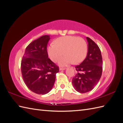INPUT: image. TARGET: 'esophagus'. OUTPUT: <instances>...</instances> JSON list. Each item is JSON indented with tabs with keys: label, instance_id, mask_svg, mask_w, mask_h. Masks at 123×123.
Wrapping results in <instances>:
<instances>
[{
	"label": "esophagus",
	"instance_id": "esophagus-1",
	"mask_svg": "<svg viewBox=\"0 0 123 123\" xmlns=\"http://www.w3.org/2000/svg\"><path fill=\"white\" fill-rule=\"evenodd\" d=\"M65 69H66L65 68H60L59 70H60V71H62V70H64Z\"/></svg>",
	"mask_w": 123,
	"mask_h": 123
}]
</instances>
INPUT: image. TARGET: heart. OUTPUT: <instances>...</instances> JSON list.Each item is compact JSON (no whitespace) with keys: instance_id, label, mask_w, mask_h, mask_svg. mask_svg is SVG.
<instances>
[{"instance_id":"heart-1","label":"heart","mask_w":123,"mask_h":123,"mask_svg":"<svg viewBox=\"0 0 123 123\" xmlns=\"http://www.w3.org/2000/svg\"><path fill=\"white\" fill-rule=\"evenodd\" d=\"M48 52L52 61L60 60V66L64 67L73 63L79 64L83 61L87 54V44L83 38L76 36H66L59 37L54 41V44L49 46Z\"/></svg>"}]
</instances>
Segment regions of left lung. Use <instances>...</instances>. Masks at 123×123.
Wrapping results in <instances>:
<instances>
[{"label": "left lung", "mask_w": 123, "mask_h": 123, "mask_svg": "<svg viewBox=\"0 0 123 123\" xmlns=\"http://www.w3.org/2000/svg\"><path fill=\"white\" fill-rule=\"evenodd\" d=\"M88 53L81 63L75 67L77 74L73 78L72 83L74 89L80 93L92 90L100 80L103 71V59L98 46L89 37Z\"/></svg>", "instance_id": "left-lung-1"}]
</instances>
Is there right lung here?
Masks as SVG:
<instances>
[{"mask_svg": "<svg viewBox=\"0 0 123 123\" xmlns=\"http://www.w3.org/2000/svg\"><path fill=\"white\" fill-rule=\"evenodd\" d=\"M49 35H43L26 48L21 62L22 76L25 84L33 92L48 93L53 88L59 67L48 57L47 45Z\"/></svg>", "mask_w": 123, "mask_h": 123, "instance_id": "obj_1", "label": "right lung"}]
</instances>
